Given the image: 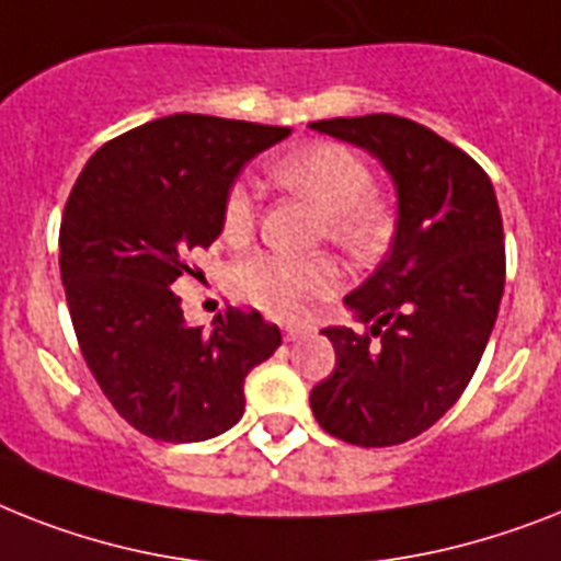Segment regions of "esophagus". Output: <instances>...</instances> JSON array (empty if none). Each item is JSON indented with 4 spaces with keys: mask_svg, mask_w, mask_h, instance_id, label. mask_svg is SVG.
Masks as SVG:
<instances>
[{
    "mask_svg": "<svg viewBox=\"0 0 561 561\" xmlns=\"http://www.w3.org/2000/svg\"><path fill=\"white\" fill-rule=\"evenodd\" d=\"M282 334H285V340H288V343H294V340H302V336L311 334V328H308V325H285V328H282Z\"/></svg>",
    "mask_w": 561,
    "mask_h": 561,
    "instance_id": "esophagus-1",
    "label": "esophagus"
}]
</instances>
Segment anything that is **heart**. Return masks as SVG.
Wrapping results in <instances>:
<instances>
[{"label": "heart", "instance_id": "b5f03b06", "mask_svg": "<svg viewBox=\"0 0 561 561\" xmlns=\"http://www.w3.org/2000/svg\"><path fill=\"white\" fill-rule=\"evenodd\" d=\"M271 175L320 213V236L345 256H375L389 239V202L371 193V167L352 147L334 140L311 144L282 158ZM256 193L244 181H233L221 198V233L230 241H244L256 230ZM230 288L241 302L276 320H308L336 294L340 271L328 256L285 259L276 253H253L233 265Z\"/></svg>", "mask_w": 561, "mask_h": 561}]
</instances>
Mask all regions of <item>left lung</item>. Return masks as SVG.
<instances>
[{
	"label": "left lung",
	"mask_w": 561,
	"mask_h": 561,
	"mask_svg": "<svg viewBox=\"0 0 561 561\" xmlns=\"http://www.w3.org/2000/svg\"><path fill=\"white\" fill-rule=\"evenodd\" d=\"M311 129L377 154L398 186L391 253L345 296L366 331H322L336 368L311 389L313 417L345 444H403L455 407L499 317L495 190L470 154L409 117H334Z\"/></svg>",
	"instance_id": "obj_1"
}]
</instances>
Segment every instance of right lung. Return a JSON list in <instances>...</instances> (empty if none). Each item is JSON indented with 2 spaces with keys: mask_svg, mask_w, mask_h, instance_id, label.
<instances>
[{
  "mask_svg": "<svg viewBox=\"0 0 561 561\" xmlns=\"http://www.w3.org/2000/svg\"><path fill=\"white\" fill-rule=\"evenodd\" d=\"M288 126L170 115L91 154L59 221V276L85 366L147 438H216L244 412V377L282 343L253 308L213 331L186 325L172 282L221 233V198L241 167Z\"/></svg>",
  "mask_w": 561,
  "mask_h": 561,
  "instance_id": "right-lung-1",
  "label": "right lung"
}]
</instances>
